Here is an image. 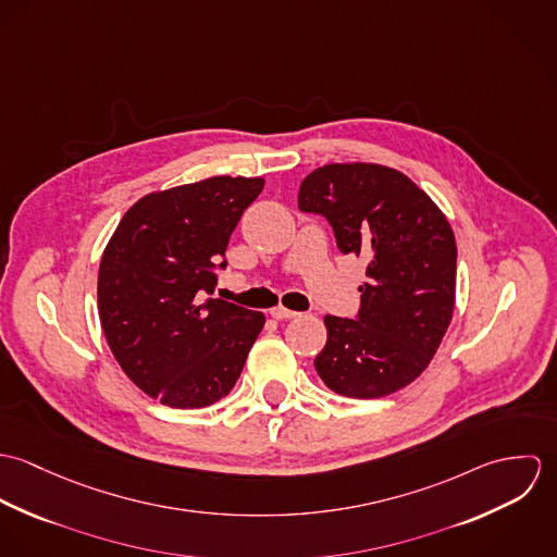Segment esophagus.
<instances>
[{
    "instance_id": "obj_1",
    "label": "esophagus",
    "mask_w": 557,
    "mask_h": 557,
    "mask_svg": "<svg viewBox=\"0 0 557 557\" xmlns=\"http://www.w3.org/2000/svg\"><path fill=\"white\" fill-rule=\"evenodd\" d=\"M270 315L274 319H292L298 318L300 313H296V311H289V309H285V307H274L272 311H270Z\"/></svg>"
}]
</instances>
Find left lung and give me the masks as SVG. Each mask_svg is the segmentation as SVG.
Segmentation results:
<instances>
[{"label": "left lung", "instance_id": "obj_1", "mask_svg": "<svg viewBox=\"0 0 557 557\" xmlns=\"http://www.w3.org/2000/svg\"><path fill=\"white\" fill-rule=\"evenodd\" d=\"M302 212L323 216L343 255L369 259L354 319L325 315L315 371L336 395L380 398L411 384L455 311L457 244L431 201L397 169L325 164L300 184Z\"/></svg>", "mask_w": 557, "mask_h": 557}]
</instances>
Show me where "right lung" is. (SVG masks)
Instances as JSON below:
<instances>
[{"label": "right lung", "instance_id": "add662e5", "mask_svg": "<svg viewBox=\"0 0 557 557\" xmlns=\"http://www.w3.org/2000/svg\"><path fill=\"white\" fill-rule=\"evenodd\" d=\"M261 190V177L216 175L146 195L102 252L107 343L133 384L162 405L199 409L230 395L265 323L263 313L210 298L230 238Z\"/></svg>", "mask_w": 557, "mask_h": 557}]
</instances>
